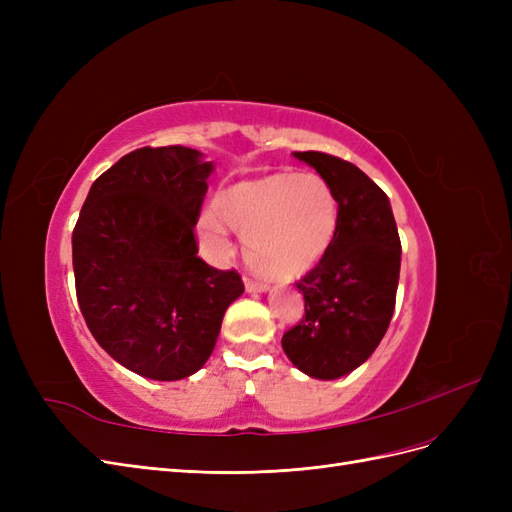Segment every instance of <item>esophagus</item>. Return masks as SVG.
I'll return each instance as SVG.
<instances>
[{
    "mask_svg": "<svg viewBox=\"0 0 512 512\" xmlns=\"http://www.w3.org/2000/svg\"><path fill=\"white\" fill-rule=\"evenodd\" d=\"M245 290L247 292H267L269 286L265 282H256V280H245Z\"/></svg>",
    "mask_w": 512,
    "mask_h": 512,
    "instance_id": "esophagus-1",
    "label": "esophagus"
}]
</instances>
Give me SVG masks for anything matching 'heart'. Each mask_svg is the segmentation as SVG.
<instances>
[{
	"instance_id": "b5f03b06",
	"label": "heart",
	"mask_w": 512,
	"mask_h": 512,
	"mask_svg": "<svg viewBox=\"0 0 512 512\" xmlns=\"http://www.w3.org/2000/svg\"><path fill=\"white\" fill-rule=\"evenodd\" d=\"M228 226L243 237L247 262L256 271L292 280L331 250L339 203L333 185L312 170L273 173L230 185L200 215L198 241L215 260L230 254Z\"/></svg>"
}]
</instances>
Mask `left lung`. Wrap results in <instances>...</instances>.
Instances as JSON below:
<instances>
[{
	"label": "left lung",
	"instance_id": "left-lung-1",
	"mask_svg": "<svg viewBox=\"0 0 512 512\" xmlns=\"http://www.w3.org/2000/svg\"><path fill=\"white\" fill-rule=\"evenodd\" d=\"M292 156L333 185L339 226L327 256L297 284L305 316L282 348L305 376L337 380L361 367L389 329L401 243L389 196L359 166L320 151Z\"/></svg>",
	"mask_w": 512,
	"mask_h": 512
}]
</instances>
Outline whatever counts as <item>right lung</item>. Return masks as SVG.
<instances>
[{"mask_svg": "<svg viewBox=\"0 0 512 512\" xmlns=\"http://www.w3.org/2000/svg\"><path fill=\"white\" fill-rule=\"evenodd\" d=\"M215 170L190 147H143L100 175L72 232L76 297L96 342L134 374L173 382L203 367L235 271L196 254L194 226Z\"/></svg>", "mask_w": 512, "mask_h": 512, "instance_id": "right-lung-1", "label": "right lung"}]
</instances>
